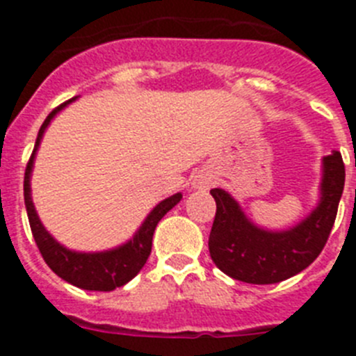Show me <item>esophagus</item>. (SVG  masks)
Here are the masks:
<instances>
[{"instance_id": "34e87169", "label": "esophagus", "mask_w": 356, "mask_h": 356, "mask_svg": "<svg viewBox=\"0 0 356 356\" xmlns=\"http://www.w3.org/2000/svg\"><path fill=\"white\" fill-rule=\"evenodd\" d=\"M212 185V178L207 172H197L193 178V187L194 188H209Z\"/></svg>"}]
</instances>
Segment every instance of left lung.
<instances>
[{
	"label": "left lung",
	"instance_id": "8db88e82",
	"mask_svg": "<svg viewBox=\"0 0 356 356\" xmlns=\"http://www.w3.org/2000/svg\"><path fill=\"white\" fill-rule=\"evenodd\" d=\"M339 151L323 159L321 197L316 209L291 229L271 232L253 225L222 188H212L216 219L209 237L213 264L229 278L254 285L278 284L307 269L325 248L344 191Z\"/></svg>",
	"mask_w": 356,
	"mask_h": 356
}]
</instances>
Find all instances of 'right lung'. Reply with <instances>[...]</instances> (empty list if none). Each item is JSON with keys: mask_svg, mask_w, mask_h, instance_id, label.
<instances>
[{"mask_svg": "<svg viewBox=\"0 0 356 356\" xmlns=\"http://www.w3.org/2000/svg\"><path fill=\"white\" fill-rule=\"evenodd\" d=\"M74 99L76 97H72L69 102L62 103L60 106H56L51 114L46 118V121L42 122V127H40L35 140V147H33V153H31L26 171H24V205H26L31 234H33L37 248H39L44 262L48 264L49 269L55 275L60 276L62 280H65L67 284L74 285V287L85 289V291L108 292L114 291L115 287H122L124 284H128L143 269L151 253V241H153L156 225L176 203H180L181 193L172 194L168 200L160 201L159 205L151 210L149 216L144 219L143 226L135 232L134 237L128 242H124L122 246L114 248V250L97 251V253H80V251L67 250V248L62 246L60 242H56L48 234V229L44 228L39 216H37L33 201H31L30 178L31 169H33V160H35V153L39 149L44 131H46L48 124L51 122V119L67 103L74 102Z\"/></svg>", "mask_w": 356, "mask_h": 356, "instance_id": "obj_1", "label": "right lung"}]
</instances>
